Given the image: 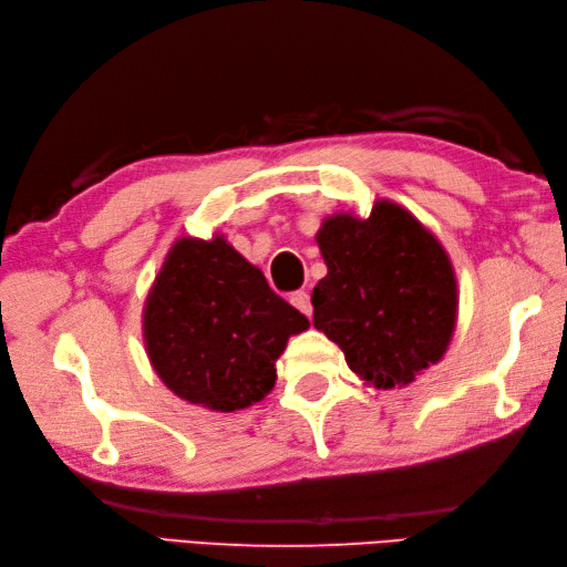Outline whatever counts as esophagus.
I'll return each instance as SVG.
<instances>
[{"label":"esophagus","instance_id":"esophagus-1","mask_svg":"<svg viewBox=\"0 0 567 567\" xmlns=\"http://www.w3.org/2000/svg\"><path fill=\"white\" fill-rule=\"evenodd\" d=\"M290 305H293L296 310H300L305 317H312V312H315L310 293H305V290H298V293L290 296Z\"/></svg>","mask_w":567,"mask_h":567}]
</instances>
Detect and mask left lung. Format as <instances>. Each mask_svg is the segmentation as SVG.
Masks as SVG:
<instances>
[{"label": "left lung", "instance_id": "obj_1", "mask_svg": "<svg viewBox=\"0 0 567 567\" xmlns=\"http://www.w3.org/2000/svg\"><path fill=\"white\" fill-rule=\"evenodd\" d=\"M317 244L329 271L312 290V321L359 381L404 388L440 362L456 329L458 286L423 221L383 198L369 217H326Z\"/></svg>", "mask_w": 567, "mask_h": 567}]
</instances>
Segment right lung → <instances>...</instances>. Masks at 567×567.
Returning a JSON list of instances; mask_svg holds the SVG:
<instances>
[{"instance_id": "obj_1", "label": "right lung", "mask_w": 567, "mask_h": 567, "mask_svg": "<svg viewBox=\"0 0 567 567\" xmlns=\"http://www.w3.org/2000/svg\"><path fill=\"white\" fill-rule=\"evenodd\" d=\"M310 321L269 288L225 234L169 246L144 302L148 362L179 400L219 414L252 406L277 383V359Z\"/></svg>"}]
</instances>
